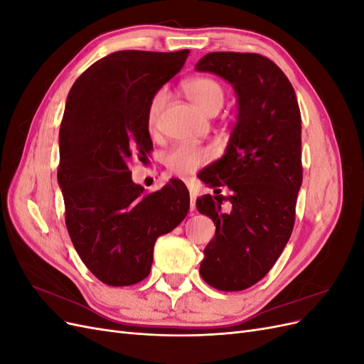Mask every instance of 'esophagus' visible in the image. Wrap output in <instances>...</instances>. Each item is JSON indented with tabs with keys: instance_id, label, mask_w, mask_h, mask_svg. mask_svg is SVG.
Instances as JSON below:
<instances>
[{
	"instance_id": "obj_1",
	"label": "esophagus",
	"mask_w": 364,
	"mask_h": 364,
	"mask_svg": "<svg viewBox=\"0 0 364 364\" xmlns=\"http://www.w3.org/2000/svg\"><path fill=\"white\" fill-rule=\"evenodd\" d=\"M190 211L191 213L196 211V196H194V193H191V196H190Z\"/></svg>"
}]
</instances>
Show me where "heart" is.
I'll return each instance as SVG.
<instances>
[{"label":"heart","instance_id":"1","mask_svg":"<svg viewBox=\"0 0 364 364\" xmlns=\"http://www.w3.org/2000/svg\"><path fill=\"white\" fill-rule=\"evenodd\" d=\"M183 92L188 97V100L202 111L203 114L218 112L225 103V90L217 80L209 77H193L183 83ZM167 100V92L164 90L156 91L150 98L146 121L147 127L155 129L158 115ZM213 149L194 142H179L173 146L164 155V164L168 173L174 176H190L199 170L209 159L213 158Z\"/></svg>","mask_w":364,"mask_h":364}]
</instances>
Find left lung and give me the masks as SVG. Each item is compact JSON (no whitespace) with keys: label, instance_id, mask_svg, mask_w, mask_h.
Segmentation results:
<instances>
[{"label":"left lung","instance_id":"left-lung-1","mask_svg":"<svg viewBox=\"0 0 364 364\" xmlns=\"http://www.w3.org/2000/svg\"><path fill=\"white\" fill-rule=\"evenodd\" d=\"M196 70L220 75L237 94L225 155L199 174L215 196H203L196 206L215 225L200 262L203 281L240 291L266 277L291 235L302 185L301 111L287 75L261 54L208 53ZM223 186L228 198L219 194ZM223 200L233 203L228 213Z\"/></svg>","mask_w":364,"mask_h":364}]
</instances>
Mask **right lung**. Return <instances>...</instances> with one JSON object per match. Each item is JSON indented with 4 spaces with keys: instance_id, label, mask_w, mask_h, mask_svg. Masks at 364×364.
<instances>
[{
    "instance_id": "obj_1",
    "label": "right lung",
    "mask_w": 364,
    "mask_h": 364,
    "mask_svg": "<svg viewBox=\"0 0 364 364\" xmlns=\"http://www.w3.org/2000/svg\"><path fill=\"white\" fill-rule=\"evenodd\" d=\"M188 54L115 51L92 63L67 97L58 168L65 223L85 266L112 287L147 278L156 238L188 213L182 181L144 194L129 168L153 149L146 121L150 98L182 70Z\"/></svg>"
}]
</instances>
